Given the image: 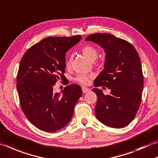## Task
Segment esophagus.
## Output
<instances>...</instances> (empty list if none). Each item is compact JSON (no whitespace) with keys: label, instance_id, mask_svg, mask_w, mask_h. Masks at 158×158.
Returning <instances> with one entry per match:
<instances>
[{"label":"esophagus","instance_id":"34e87169","mask_svg":"<svg viewBox=\"0 0 158 158\" xmlns=\"http://www.w3.org/2000/svg\"><path fill=\"white\" fill-rule=\"evenodd\" d=\"M81 89H82L83 93H86V92H88L90 91V89H89L87 87H85V86H83V87L81 88Z\"/></svg>","mask_w":158,"mask_h":158}]
</instances>
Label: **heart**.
I'll return each mask as SVG.
<instances>
[{"label": "heart", "mask_w": 158, "mask_h": 158, "mask_svg": "<svg viewBox=\"0 0 158 158\" xmlns=\"http://www.w3.org/2000/svg\"><path fill=\"white\" fill-rule=\"evenodd\" d=\"M81 51L82 53L90 61L95 60L98 57V51L94 46L92 45H85L81 48ZM71 63H72V56L69 55L66 58V67L67 69L70 67ZM92 77V75H79L76 77V81L79 83H81L83 85H88L90 81V79Z\"/></svg>", "instance_id": "b5f03b06"}]
</instances>
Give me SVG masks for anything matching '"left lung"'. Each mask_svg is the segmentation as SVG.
I'll list each match as a JSON object with an SVG mask.
<instances>
[{"instance_id":"8db88e82","label":"left lung","mask_w":158,"mask_h":158,"mask_svg":"<svg viewBox=\"0 0 158 158\" xmlns=\"http://www.w3.org/2000/svg\"><path fill=\"white\" fill-rule=\"evenodd\" d=\"M85 41L101 46L106 53L104 69L94 80V85L111 89L110 94L105 95L101 89H92L97 96L96 117L108 127H125L136 115L143 89V70L138 52L127 41L110 33L92 34Z\"/></svg>"}]
</instances>
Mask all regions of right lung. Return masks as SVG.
I'll list each match as a JSON object with an SVG mask.
<instances>
[{
	"mask_svg": "<svg viewBox=\"0 0 158 158\" xmlns=\"http://www.w3.org/2000/svg\"><path fill=\"white\" fill-rule=\"evenodd\" d=\"M81 35L48 37L29 48L21 59L16 84L23 112L41 130L55 132L69 124L81 97L79 85L71 84L62 94L53 93L57 80L66 77V53Z\"/></svg>",
	"mask_w": 158,
	"mask_h": 158,
	"instance_id": "add662e5",
	"label": "right lung"
}]
</instances>
